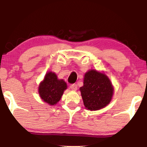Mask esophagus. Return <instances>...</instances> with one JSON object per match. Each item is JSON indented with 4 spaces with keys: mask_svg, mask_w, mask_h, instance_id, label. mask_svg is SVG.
<instances>
[{
    "mask_svg": "<svg viewBox=\"0 0 147 147\" xmlns=\"http://www.w3.org/2000/svg\"><path fill=\"white\" fill-rule=\"evenodd\" d=\"M70 88H71L73 91H76V90H77L78 89V86L76 85V84H71V85L70 86Z\"/></svg>",
    "mask_w": 147,
    "mask_h": 147,
    "instance_id": "esophagus-1",
    "label": "esophagus"
}]
</instances>
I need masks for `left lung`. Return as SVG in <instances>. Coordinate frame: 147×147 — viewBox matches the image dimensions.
<instances>
[{
    "label": "left lung",
    "mask_w": 147,
    "mask_h": 147,
    "mask_svg": "<svg viewBox=\"0 0 147 147\" xmlns=\"http://www.w3.org/2000/svg\"><path fill=\"white\" fill-rule=\"evenodd\" d=\"M84 106L88 110H98L111 102L114 86L103 71L90 69L86 72L84 85L80 88Z\"/></svg>",
    "instance_id": "obj_1"
}]
</instances>
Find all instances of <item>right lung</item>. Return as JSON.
Masks as SVG:
<instances>
[{
  "label": "right lung",
  "mask_w": 147,
  "mask_h": 147,
  "mask_svg": "<svg viewBox=\"0 0 147 147\" xmlns=\"http://www.w3.org/2000/svg\"><path fill=\"white\" fill-rule=\"evenodd\" d=\"M67 88V84L63 80L58 79L55 73L49 71L40 82L38 92L43 102L50 106H54L61 100Z\"/></svg>",
  "instance_id": "add662e5"
}]
</instances>
